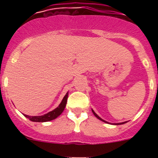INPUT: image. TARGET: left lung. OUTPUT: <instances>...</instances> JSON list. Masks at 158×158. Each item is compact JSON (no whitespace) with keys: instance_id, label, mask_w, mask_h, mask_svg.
Wrapping results in <instances>:
<instances>
[{"instance_id":"1","label":"left lung","mask_w":158,"mask_h":158,"mask_svg":"<svg viewBox=\"0 0 158 158\" xmlns=\"http://www.w3.org/2000/svg\"><path fill=\"white\" fill-rule=\"evenodd\" d=\"M92 111H93V115H95V116L96 117V118H98V119H100V120H101V121H103V122H104V123H107V121H105V120H104V119H102L101 118H100V116H99L98 115H97V114H96V112H95L94 111H93V109H92ZM127 123V122H123V123H113L114 124V125H122V124H124V123Z\"/></svg>"}]
</instances>
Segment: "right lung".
I'll return each mask as SVG.
<instances>
[{"label": "right lung", "mask_w": 158, "mask_h": 158, "mask_svg": "<svg viewBox=\"0 0 158 158\" xmlns=\"http://www.w3.org/2000/svg\"><path fill=\"white\" fill-rule=\"evenodd\" d=\"M68 95H69V93H67L66 94H65V96L63 97V99H62V102H61L59 105H58V107H57L55 109L50 111V112L47 113L45 115H39V116H30V115H24V116L26 117V118H29V119H30L31 121H32V122L43 123L53 120V119H54V118H56L57 117L59 116V115L62 113V111H64V109H65V105H66L67 103Z\"/></svg>", "instance_id": "obj_1"}]
</instances>
